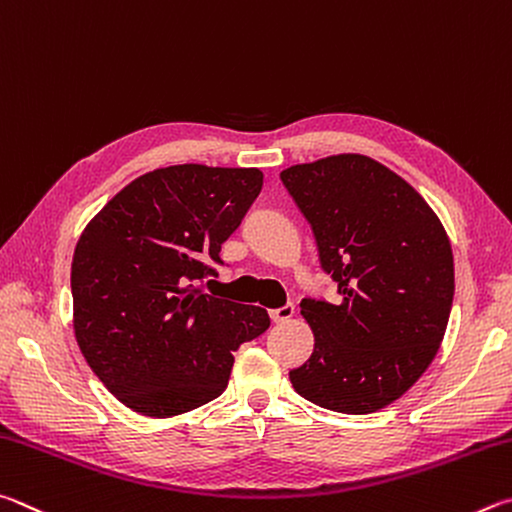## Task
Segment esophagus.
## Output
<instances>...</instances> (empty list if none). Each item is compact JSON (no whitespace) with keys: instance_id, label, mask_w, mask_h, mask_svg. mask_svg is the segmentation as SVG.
Segmentation results:
<instances>
[{"instance_id":"1","label":"esophagus","mask_w":512,"mask_h":512,"mask_svg":"<svg viewBox=\"0 0 512 512\" xmlns=\"http://www.w3.org/2000/svg\"><path fill=\"white\" fill-rule=\"evenodd\" d=\"M270 317L274 324H283V321L294 317V306L292 303H285V306H281V308H274V310H270Z\"/></svg>"}]
</instances>
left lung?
I'll list each match as a JSON object with an SVG mask.
<instances>
[{
	"label": "left lung",
	"mask_w": 512,
	"mask_h": 512,
	"mask_svg": "<svg viewBox=\"0 0 512 512\" xmlns=\"http://www.w3.org/2000/svg\"><path fill=\"white\" fill-rule=\"evenodd\" d=\"M281 182L308 220L337 301L303 299L315 333L294 391L342 414L398 400L432 364L454 299L450 238L405 179L364 155L285 168Z\"/></svg>",
	"instance_id": "obj_1"
}]
</instances>
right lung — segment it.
Segmentation results:
<instances>
[{"label":"right lung","mask_w":512,"mask_h":512,"mask_svg":"<svg viewBox=\"0 0 512 512\" xmlns=\"http://www.w3.org/2000/svg\"><path fill=\"white\" fill-rule=\"evenodd\" d=\"M258 168L182 164L134 179L87 224L71 263L80 353L125 407L179 416L227 389L233 351L263 335L258 306L202 294L261 193Z\"/></svg>","instance_id":"right-lung-1"}]
</instances>
